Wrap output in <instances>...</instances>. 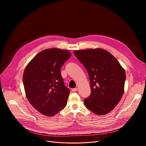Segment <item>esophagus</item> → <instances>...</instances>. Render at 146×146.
I'll return each instance as SVG.
<instances>
[{
    "label": "esophagus",
    "instance_id": "1",
    "mask_svg": "<svg viewBox=\"0 0 146 146\" xmlns=\"http://www.w3.org/2000/svg\"><path fill=\"white\" fill-rule=\"evenodd\" d=\"M77 90H78V88H73V89H72V92H74L77 91Z\"/></svg>",
    "mask_w": 146,
    "mask_h": 146
}]
</instances>
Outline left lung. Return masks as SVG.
Here are the masks:
<instances>
[{"instance_id":"1","label":"left lung","mask_w":146,"mask_h":146,"mask_svg":"<svg viewBox=\"0 0 146 146\" xmlns=\"http://www.w3.org/2000/svg\"><path fill=\"white\" fill-rule=\"evenodd\" d=\"M74 54L89 77L91 94L84 99L85 105L98 115L108 113L124 94V68L110 52L102 48L74 50Z\"/></svg>"}]
</instances>
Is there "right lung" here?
<instances>
[{
	"label": "right lung",
	"mask_w": 146,
	"mask_h": 146,
	"mask_svg": "<svg viewBox=\"0 0 146 146\" xmlns=\"http://www.w3.org/2000/svg\"><path fill=\"white\" fill-rule=\"evenodd\" d=\"M71 55L68 50L46 49L37 54L25 68L26 96L44 115L52 117L66 106L70 91L64 86L60 68Z\"/></svg>",
	"instance_id": "add662e5"
}]
</instances>
